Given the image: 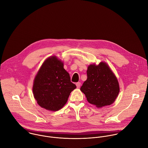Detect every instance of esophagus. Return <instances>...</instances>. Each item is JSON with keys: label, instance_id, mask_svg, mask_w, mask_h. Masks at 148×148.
Listing matches in <instances>:
<instances>
[{"label": "esophagus", "instance_id": "esophagus-1", "mask_svg": "<svg viewBox=\"0 0 148 148\" xmlns=\"http://www.w3.org/2000/svg\"><path fill=\"white\" fill-rule=\"evenodd\" d=\"M76 86H77V88H79L80 87V85H81V83H80V82H78V83H77L76 84Z\"/></svg>", "mask_w": 148, "mask_h": 148}]
</instances>
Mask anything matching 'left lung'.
Segmentation results:
<instances>
[{
  "label": "left lung",
  "instance_id": "1",
  "mask_svg": "<svg viewBox=\"0 0 148 148\" xmlns=\"http://www.w3.org/2000/svg\"><path fill=\"white\" fill-rule=\"evenodd\" d=\"M87 79L80 88L87 101L98 108L110 106L116 100L119 91L117 79L108 65L101 62L90 65L86 71Z\"/></svg>",
  "mask_w": 148,
  "mask_h": 148
}]
</instances>
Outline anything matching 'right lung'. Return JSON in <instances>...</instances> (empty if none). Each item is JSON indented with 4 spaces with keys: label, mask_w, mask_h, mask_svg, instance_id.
I'll return each mask as SVG.
<instances>
[{
    "label": "right lung",
    "mask_w": 148,
    "mask_h": 148,
    "mask_svg": "<svg viewBox=\"0 0 148 148\" xmlns=\"http://www.w3.org/2000/svg\"><path fill=\"white\" fill-rule=\"evenodd\" d=\"M63 66V62L56 57H50L43 63L35 78L34 96L43 108L51 111L60 109L76 88Z\"/></svg>",
    "instance_id": "right-lung-1"
}]
</instances>
